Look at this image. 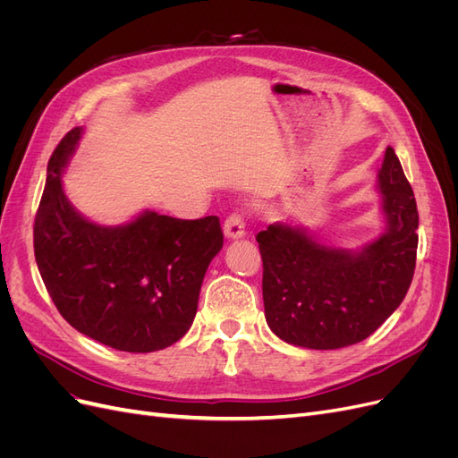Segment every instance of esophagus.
Here are the masks:
<instances>
[{
    "instance_id": "1",
    "label": "esophagus",
    "mask_w": 458,
    "mask_h": 458,
    "mask_svg": "<svg viewBox=\"0 0 458 458\" xmlns=\"http://www.w3.org/2000/svg\"><path fill=\"white\" fill-rule=\"evenodd\" d=\"M224 233H225L227 239L244 237V217H242V214H239V212L231 214L224 224Z\"/></svg>"
}]
</instances>
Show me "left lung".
Wrapping results in <instances>:
<instances>
[{
  "mask_svg": "<svg viewBox=\"0 0 458 458\" xmlns=\"http://www.w3.org/2000/svg\"><path fill=\"white\" fill-rule=\"evenodd\" d=\"M378 189L386 233L361 250L325 246L288 224L258 233L266 321L281 340L310 350L345 348L369 338L403 301L417 266L419 212L392 147Z\"/></svg>",
  "mask_w": 458,
  "mask_h": 458,
  "instance_id": "obj_1",
  "label": "left lung"
}]
</instances>
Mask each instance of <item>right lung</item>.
Segmentation results:
<instances>
[{
  "mask_svg": "<svg viewBox=\"0 0 458 458\" xmlns=\"http://www.w3.org/2000/svg\"><path fill=\"white\" fill-rule=\"evenodd\" d=\"M80 133L68 131L47 164L34 221L41 279L81 335L130 353L168 348L195 321L204 273L224 246L219 217L147 210L126 225L103 227L80 216L61 183Z\"/></svg>",
  "mask_w": 458,
  "mask_h": 458,
  "instance_id": "1",
  "label": "right lung"
}]
</instances>
